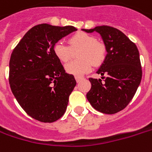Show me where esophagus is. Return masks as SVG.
Wrapping results in <instances>:
<instances>
[{
  "label": "esophagus",
  "instance_id": "1",
  "mask_svg": "<svg viewBox=\"0 0 152 152\" xmlns=\"http://www.w3.org/2000/svg\"><path fill=\"white\" fill-rule=\"evenodd\" d=\"M83 78L82 77H79V76H75V80H76V81H77V83H79L80 80H82Z\"/></svg>",
  "mask_w": 152,
  "mask_h": 152
}]
</instances>
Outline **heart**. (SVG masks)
I'll return each instance as SVG.
<instances>
[{
	"label": "heart",
	"mask_w": 152,
	"mask_h": 152,
	"mask_svg": "<svg viewBox=\"0 0 152 152\" xmlns=\"http://www.w3.org/2000/svg\"><path fill=\"white\" fill-rule=\"evenodd\" d=\"M69 45L58 42L54 46V53L61 62H67L72 59L73 51L79 50L80 60L73 61L65 66V70L69 74L80 76L89 72L92 64L99 66L103 62L106 49L102 42H97L93 36L85 32H79L69 39Z\"/></svg>",
	"instance_id": "1"
}]
</instances>
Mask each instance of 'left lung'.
I'll list each match as a JSON object with an SVG mask.
<instances>
[{
	"label": "left lung",
	"mask_w": 152,
	"mask_h": 152,
	"mask_svg": "<svg viewBox=\"0 0 152 152\" xmlns=\"http://www.w3.org/2000/svg\"><path fill=\"white\" fill-rule=\"evenodd\" d=\"M102 37L107 55L96 71L107 77L89 79L91 88L86 94L91 105L99 112L112 115L125 109L133 99L142 79L140 53L137 46L123 32L114 27L101 26L82 29Z\"/></svg>",
	"instance_id": "left-lung-1"
}]
</instances>
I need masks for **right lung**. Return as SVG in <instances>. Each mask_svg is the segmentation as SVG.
Instances as JSON below:
<instances>
[{"label":"right lung","instance_id":"1","mask_svg":"<svg viewBox=\"0 0 152 152\" xmlns=\"http://www.w3.org/2000/svg\"><path fill=\"white\" fill-rule=\"evenodd\" d=\"M76 31L71 26L37 25L27 31L12 53V92L22 109L39 121L54 122L66 112L76 80L66 72L54 46Z\"/></svg>","mask_w":152,"mask_h":152}]
</instances>
